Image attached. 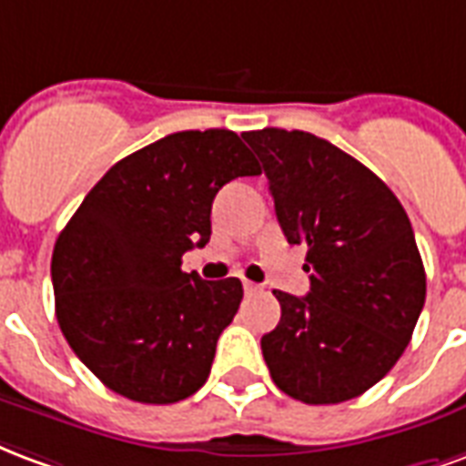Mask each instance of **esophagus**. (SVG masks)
<instances>
[{
  "mask_svg": "<svg viewBox=\"0 0 466 466\" xmlns=\"http://www.w3.org/2000/svg\"><path fill=\"white\" fill-rule=\"evenodd\" d=\"M243 290H246V295H256L260 293V285L250 283V280H243Z\"/></svg>",
  "mask_w": 466,
  "mask_h": 466,
  "instance_id": "esophagus-1",
  "label": "esophagus"
}]
</instances>
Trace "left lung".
I'll return each mask as SVG.
<instances>
[{
	"label": "left lung",
	"instance_id": "8db88e82",
	"mask_svg": "<svg viewBox=\"0 0 466 466\" xmlns=\"http://www.w3.org/2000/svg\"><path fill=\"white\" fill-rule=\"evenodd\" d=\"M263 163L275 216L305 246L310 293L275 290L280 322L260 348L273 382L305 405H338L395 368L422 312L427 278L402 203L325 138L243 134Z\"/></svg>",
	"mask_w": 466,
	"mask_h": 466
}]
</instances>
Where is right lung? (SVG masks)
<instances>
[{
	"mask_svg": "<svg viewBox=\"0 0 466 466\" xmlns=\"http://www.w3.org/2000/svg\"><path fill=\"white\" fill-rule=\"evenodd\" d=\"M260 166L226 128L178 131L111 166L56 238V320L76 358L116 395L171 405L208 380L238 278L200 280L181 258L210 238L216 193Z\"/></svg>",
	"mask_w": 466,
	"mask_h": 466,
	"instance_id": "1",
	"label": "right lung"
}]
</instances>
